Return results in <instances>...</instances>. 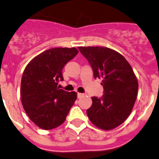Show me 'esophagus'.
I'll use <instances>...</instances> for the list:
<instances>
[{
    "label": "esophagus",
    "instance_id": "1",
    "mask_svg": "<svg viewBox=\"0 0 159 159\" xmlns=\"http://www.w3.org/2000/svg\"><path fill=\"white\" fill-rule=\"evenodd\" d=\"M84 96V93H78V98H81V97Z\"/></svg>",
    "mask_w": 159,
    "mask_h": 159
}]
</instances>
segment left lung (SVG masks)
Listing matches in <instances>:
<instances>
[{"label": "left lung", "instance_id": "1", "mask_svg": "<svg viewBox=\"0 0 159 159\" xmlns=\"http://www.w3.org/2000/svg\"><path fill=\"white\" fill-rule=\"evenodd\" d=\"M89 61L94 78L102 80L104 95L92 97L88 118L95 126L110 130L123 123L134 106L139 82L134 70L121 53L107 47H78Z\"/></svg>", "mask_w": 159, "mask_h": 159}]
</instances>
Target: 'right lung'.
<instances>
[{
	"label": "right lung",
	"instance_id": "add662e5",
	"mask_svg": "<svg viewBox=\"0 0 159 159\" xmlns=\"http://www.w3.org/2000/svg\"><path fill=\"white\" fill-rule=\"evenodd\" d=\"M76 48H53L30 61L20 83V98L30 119L43 129H54L66 121L77 99L74 91L57 87L62 81V69L78 54Z\"/></svg>",
	"mask_w": 159,
	"mask_h": 159
}]
</instances>
